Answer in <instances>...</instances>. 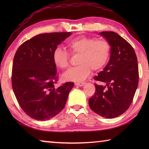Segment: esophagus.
Instances as JSON below:
<instances>
[{
    "label": "esophagus",
    "instance_id": "esophagus-1",
    "mask_svg": "<svg viewBox=\"0 0 149 149\" xmlns=\"http://www.w3.org/2000/svg\"><path fill=\"white\" fill-rule=\"evenodd\" d=\"M85 83H84V82H81V83H75V85H77V86H79V87H82V86H84V85H85Z\"/></svg>",
    "mask_w": 149,
    "mask_h": 149
}]
</instances>
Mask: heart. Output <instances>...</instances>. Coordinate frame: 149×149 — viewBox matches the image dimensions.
<instances>
[{
  "mask_svg": "<svg viewBox=\"0 0 149 149\" xmlns=\"http://www.w3.org/2000/svg\"><path fill=\"white\" fill-rule=\"evenodd\" d=\"M68 47L73 54H80L78 60L79 65L70 69L64 74L67 81L81 82L89 76L91 69L97 71L107 64L110 54V45L107 41L96 40L93 37L81 36L72 39ZM69 54L61 47H57L52 54L55 65L61 70L69 67Z\"/></svg>",
  "mask_w": 149,
  "mask_h": 149,
  "instance_id": "b5f03b06",
  "label": "heart"
}]
</instances>
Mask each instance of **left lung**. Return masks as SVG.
Listing matches in <instances>:
<instances>
[{
    "instance_id": "8db88e82",
    "label": "left lung",
    "mask_w": 149,
    "mask_h": 149,
    "mask_svg": "<svg viewBox=\"0 0 149 149\" xmlns=\"http://www.w3.org/2000/svg\"><path fill=\"white\" fill-rule=\"evenodd\" d=\"M109 42L108 64L94 79L104 85L95 84V93L89 99L91 109L106 118L124 113L132 102L138 86L137 58L132 45L114 31L99 33Z\"/></svg>"
}]
</instances>
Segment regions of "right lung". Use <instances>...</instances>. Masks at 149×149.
Returning a JSON list of instances; mask_svg holds the SVG:
<instances>
[{"label":"right lung","instance_id":"right-lung-1","mask_svg":"<svg viewBox=\"0 0 149 149\" xmlns=\"http://www.w3.org/2000/svg\"><path fill=\"white\" fill-rule=\"evenodd\" d=\"M70 32L36 35L20 45L12 65V85L19 104L36 120H48L61 112L66 103L72 82L55 88L56 66L52 54Z\"/></svg>","mask_w":149,"mask_h":149}]
</instances>
